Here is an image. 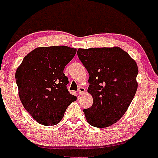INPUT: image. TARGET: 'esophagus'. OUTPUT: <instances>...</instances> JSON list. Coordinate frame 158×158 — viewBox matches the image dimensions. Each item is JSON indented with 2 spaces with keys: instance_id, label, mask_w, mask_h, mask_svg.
<instances>
[{
  "instance_id": "1",
  "label": "esophagus",
  "mask_w": 158,
  "mask_h": 158,
  "mask_svg": "<svg viewBox=\"0 0 158 158\" xmlns=\"http://www.w3.org/2000/svg\"><path fill=\"white\" fill-rule=\"evenodd\" d=\"M85 91V89L83 87H79V89H78V93H79V94H82Z\"/></svg>"
}]
</instances>
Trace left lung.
<instances>
[{"instance_id": "1", "label": "left lung", "mask_w": 158, "mask_h": 158, "mask_svg": "<svg viewBox=\"0 0 158 158\" xmlns=\"http://www.w3.org/2000/svg\"><path fill=\"white\" fill-rule=\"evenodd\" d=\"M79 59L89 73L93 105L83 110L88 124L106 127L124 115L137 90L138 67L119 47L79 48Z\"/></svg>"}]
</instances>
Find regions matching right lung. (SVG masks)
Masks as SVG:
<instances>
[{"label": "right lung", "instance_id": "obj_1", "mask_svg": "<svg viewBox=\"0 0 158 158\" xmlns=\"http://www.w3.org/2000/svg\"><path fill=\"white\" fill-rule=\"evenodd\" d=\"M76 48L48 46L35 48L24 58L15 73L22 105L43 125H55L62 119L76 98L67 90L65 66L73 58Z\"/></svg>", "mask_w": 158, "mask_h": 158}]
</instances>
